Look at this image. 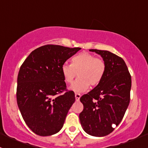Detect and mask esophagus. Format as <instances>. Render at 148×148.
Masks as SVG:
<instances>
[{"instance_id":"34e87169","label":"esophagus","mask_w":148,"mask_h":148,"mask_svg":"<svg viewBox=\"0 0 148 148\" xmlns=\"http://www.w3.org/2000/svg\"><path fill=\"white\" fill-rule=\"evenodd\" d=\"M80 97H81V95L79 93H75V99L76 101H79V100Z\"/></svg>"}]
</instances>
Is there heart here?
I'll return each instance as SVG.
<instances>
[{
	"label": "heart",
	"mask_w": 148,
	"mask_h": 148,
	"mask_svg": "<svg viewBox=\"0 0 148 148\" xmlns=\"http://www.w3.org/2000/svg\"><path fill=\"white\" fill-rule=\"evenodd\" d=\"M106 71L104 61L88 52H82L71 58V64L62 66V73L66 84L73 82L78 73L79 78L70 89L77 93L87 90L89 85L97 86L102 81Z\"/></svg>",
	"instance_id": "obj_1"
}]
</instances>
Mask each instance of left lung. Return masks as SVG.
I'll return each instance as SVG.
<instances>
[{
    "instance_id": "obj_1",
    "label": "left lung",
    "mask_w": 148,
    "mask_h": 148,
    "mask_svg": "<svg viewBox=\"0 0 148 148\" xmlns=\"http://www.w3.org/2000/svg\"><path fill=\"white\" fill-rule=\"evenodd\" d=\"M102 57L106 71L102 81L84 95L79 114L83 130L89 135L103 137L111 133L113 125L120 123L129 105L132 81L125 61L108 51L90 49Z\"/></svg>"
}]
</instances>
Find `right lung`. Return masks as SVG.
I'll list each match as a JSON object with an SVG mask.
<instances>
[{"instance_id": "1", "label": "right lung", "mask_w": 148, "mask_h": 148, "mask_svg": "<svg viewBox=\"0 0 148 148\" xmlns=\"http://www.w3.org/2000/svg\"><path fill=\"white\" fill-rule=\"evenodd\" d=\"M81 48L45 45L33 51L18 74L16 99L28 127L40 136L57 133L75 102L67 91L62 66Z\"/></svg>"}]
</instances>
